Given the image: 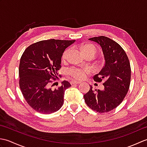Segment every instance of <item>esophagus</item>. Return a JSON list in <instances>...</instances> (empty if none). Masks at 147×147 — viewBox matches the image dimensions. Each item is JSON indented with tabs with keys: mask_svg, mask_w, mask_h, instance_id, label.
<instances>
[{
	"mask_svg": "<svg viewBox=\"0 0 147 147\" xmlns=\"http://www.w3.org/2000/svg\"><path fill=\"white\" fill-rule=\"evenodd\" d=\"M80 82H76V81H71V85H77V84H80Z\"/></svg>",
	"mask_w": 147,
	"mask_h": 147,
	"instance_id": "esophagus-1",
	"label": "esophagus"
}]
</instances>
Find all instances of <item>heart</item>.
<instances>
[{
	"label": "heart",
	"instance_id": "b5f03b06",
	"mask_svg": "<svg viewBox=\"0 0 147 147\" xmlns=\"http://www.w3.org/2000/svg\"><path fill=\"white\" fill-rule=\"evenodd\" d=\"M80 49L85 56L88 55H94L97 52V49H96V47L94 45L90 44V43H85V44L82 45L80 46ZM70 51V49H66L63 52L61 56V59L62 61L65 62L67 61ZM87 73H88V69H82L75 67L69 69L67 71L68 75L71 76L73 79L76 80H82L85 78Z\"/></svg>",
	"mask_w": 147,
	"mask_h": 147
}]
</instances>
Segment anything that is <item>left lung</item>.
Masks as SVG:
<instances>
[{
  "label": "left lung",
  "mask_w": 147,
  "mask_h": 147,
  "mask_svg": "<svg viewBox=\"0 0 147 147\" xmlns=\"http://www.w3.org/2000/svg\"><path fill=\"white\" fill-rule=\"evenodd\" d=\"M101 46L105 64L100 73L93 76L96 82L103 83V90H93L84 95L86 105L99 113L113 110L123 102L128 91L131 82V66L129 59L119 44L107 36L89 38Z\"/></svg>",
  "instance_id": "1"
}]
</instances>
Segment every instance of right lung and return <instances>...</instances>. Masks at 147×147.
Returning <instances> with one entry per match:
<instances>
[{
    "instance_id": "right-lung-1",
    "label": "right lung",
    "mask_w": 147,
    "mask_h": 147,
    "mask_svg": "<svg viewBox=\"0 0 147 147\" xmlns=\"http://www.w3.org/2000/svg\"><path fill=\"white\" fill-rule=\"evenodd\" d=\"M75 41L42 40L28 47L22 55L19 67L20 89L28 105L39 113H53L63 105L64 92L71 84L64 80L58 88L52 90L50 86L51 80L57 78L62 53Z\"/></svg>"
}]
</instances>
